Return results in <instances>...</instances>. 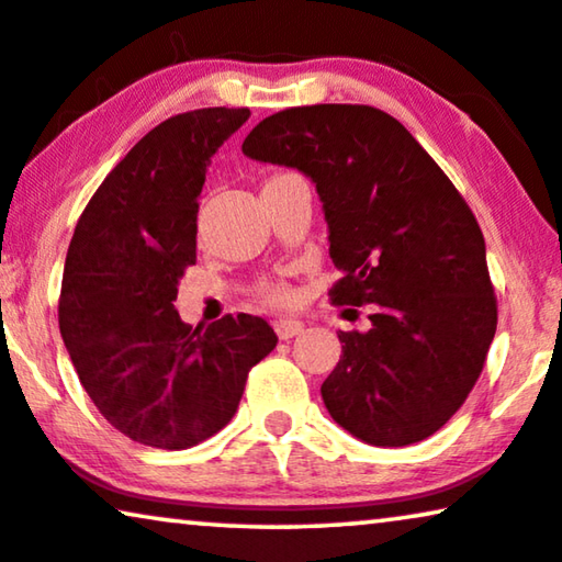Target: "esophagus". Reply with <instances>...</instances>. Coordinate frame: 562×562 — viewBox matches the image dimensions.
<instances>
[{
  "label": "esophagus",
  "instance_id": "1",
  "mask_svg": "<svg viewBox=\"0 0 562 562\" xmlns=\"http://www.w3.org/2000/svg\"><path fill=\"white\" fill-rule=\"evenodd\" d=\"M300 330H303V323L295 321V318H280L274 321V334H278L282 341H288V338L297 336Z\"/></svg>",
  "mask_w": 562,
  "mask_h": 562
}]
</instances>
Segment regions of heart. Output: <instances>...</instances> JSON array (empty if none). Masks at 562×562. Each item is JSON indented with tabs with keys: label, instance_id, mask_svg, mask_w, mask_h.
Segmentation results:
<instances>
[{
	"label": "heart",
	"instance_id": "1",
	"mask_svg": "<svg viewBox=\"0 0 562 562\" xmlns=\"http://www.w3.org/2000/svg\"><path fill=\"white\" fill-rule=\"evenodd\" d=\"M257 295L267 305H288L292 300V290L284 280H262L257 284Z\"/></svg>",
	"mask_w": 562,
	"mask_h": 562
}]
</instances>
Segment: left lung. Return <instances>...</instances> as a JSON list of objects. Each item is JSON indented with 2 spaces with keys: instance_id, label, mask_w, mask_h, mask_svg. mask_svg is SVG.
I'll list each match as a JSON object with an SVG mask.
<instances>
[{
  "instance_id": "obj_1",
  "label": "left lung",
  "mask_w": 562,
  "mask_h": 562,
  "mask_svg": "<svg viewBox=\"0 0 562 562\" xmlns=\"http://www.w3.org/2000/svg\"><path fill=\"white\" fill-rule=\"evenodd\" d=\"M251 160L303 170L328 221L334 305H369L341 330L321 386L334 420L371 446L430 438L469 397L496 334L479 221L438 162L382 109L292 106L244 139Z\"/></svg>"
}]
</instances>
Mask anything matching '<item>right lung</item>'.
<instances>
[{"instance_id":"right-lung-1","label":"right lung","mask_w":562,"mask_h":562,"mask_svg":"<svg viewBox=\"0 0 562 562\" xmlns=\"http://www.w3.org/2000/svg\"><path fill=\"white\" fill-rule=\"evenodd\" d=\"M249 109L211 106L149 130L78 218L58 323L83 390L122 436L186 450L232 420L278 336L257 315L188 326L178 282L195 265L205 168Z\"/></svg>"}]
</instances>
